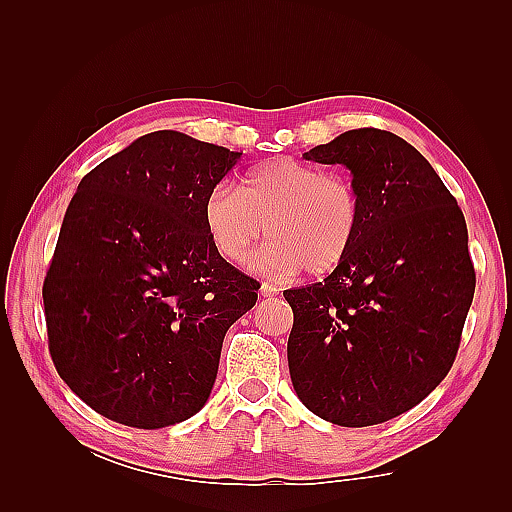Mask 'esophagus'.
<instances>
[{
    "instance_id": "esophagus-1",
    "label": "esophagus",
    "mask_w": 512,
    "mask_h": 512,
    "mask_svg": "<svg viewBox=\"0 0 512 512\" xmlns=\"http://www.w3.org/2000/svg\"><path fill=\"white\" fill-rule=\"evenodd\" d=\"M260 292H262V297H275L277 292H280V288H277L275 284H269V282H265L260 286Z\"/></svg>"
}]
</instances>
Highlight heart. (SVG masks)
Here are the masks:
<instances>
[{
  "instance_id": "obj_1",
  "label": "heart",
  "mask_w": 512,
  "mask_h": 512,
  "mask_svg": "<svg viewBox=\"0 0 512 512\" xmlns=\"http://www.w3.org/2000/svg\"><path fill=\"white\" fill-rule=\"evenodd\" d=\"M203 218L215 250L237 265L269 232L252 267L286 280L301 269L322 275L342 265L361 235L363 198L346 173L282 158L252 170L241 188L215 183Z\"/></svg>"
}]
</instances>
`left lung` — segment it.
I'll return each mask as SVG.
<instances>
[{
    "instance_id": "obj_1",
    "label": "left lung",
    "mask_w": 512,
    "mask_h": 512,
    "mask_svg": "<svg viewBox=\"0 0 512 512\" xmlns=\"http://www.w3.org/2000/svg\"><path fill=\"white\" fill-rule=\"evenodd\" d=\"M303 158L350 170L363 226L324 282L284 290L292 386L324 421L378 425L421 404L455 363L476 286L466 220L393 132L348 130Z\"/></svg>"
}]
</instances>
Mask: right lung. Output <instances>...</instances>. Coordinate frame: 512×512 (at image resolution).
I'll list each match as a JSON object with an SVG mask.
<instances>
[{"mask_svg":"<svg viewBox=\"0 0 512 512\" xmlns=\"http://www.w3.org/2000/svg\"><path fill=\"white\" fill-rule=\"evenodd\" d=\"M243 153L151 132L87 173L42 299L57 374L115 423L160 429L205 406L224 335L260 284L226 262L203 205Z\"/></svg>","mask_w":512,"mask_h":512,"instance_id":"1","label":"right lung"}]
</instances>
